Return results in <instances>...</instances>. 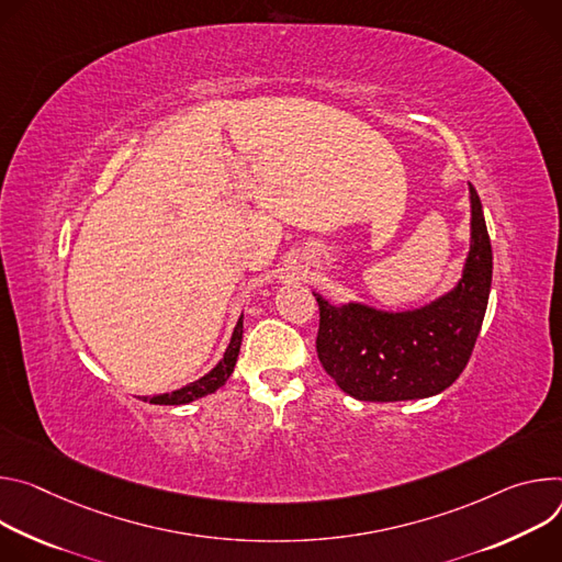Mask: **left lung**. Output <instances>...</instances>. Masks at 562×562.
I'll return each instance as SVG.
<instances>
[{
    "label": "left lung",
    "instance_id": "obj_1",
    "mask_svg": "<svg viewBox=\"0 0 562 562\" xmlns=\"http://www.w3.org/2000/svg\"><path fill=\"white\" fill-rule=\"evenodd\" d=\"M471 249L453 292L413 313H382L359 303L335 307L322 296L317 357L337 386L361 402L438 395L467 368L491 290V240L475 187Z\"/></svg>",
    "mask_w": 562,
    "mask_h": 562
}]
</instances>
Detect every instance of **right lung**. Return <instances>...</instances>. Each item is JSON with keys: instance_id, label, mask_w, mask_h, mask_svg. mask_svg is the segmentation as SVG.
Instances as JSON below:
<instances>
[{"instance_id": "obj_1", "label": "right lung", "mask_w": 562, "mask_h": 562, "mask_svg": "<svg viewBox=\"0 0 562 562\" xmlns=\"http://www.w3.org/2000/svg\"><path fill=\"white\" fill-rule=\"evenodd\" d=\"M240 339H243V317L238 319L236 328H234V335H232V341L223 355V359L218 361V366L214 370H210L205 378H201L199 382L184 386L180 391H173V393H165V395H156L151 397V404H187V402H194L199 397H205L214 391H218L232 375L234 370V363H236V357H238V350H240Z\"/></svg>"}]
</instances>
